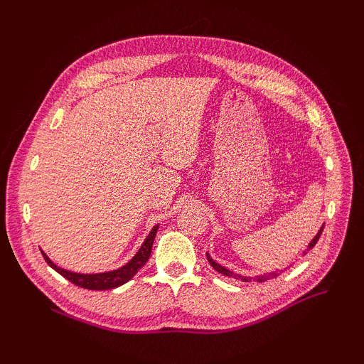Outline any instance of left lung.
<instances>
[{
	"mask_svg": "<svg viewBox=\"0 0 364 364\" xmlns=\"http://www.w3.org/2000/svg\"><path fill=\"white\" fill-rule=\"evenodd\" d=\"M322 230H323V225H322L321 230L318 231V235H316V236L311 239V242L306 245V249L304 250V255H306L308 252H310V250L313 249V247L316 245V242L319 241V237H321V235H322ZM206 258H208V261H210V264L213 266V269L218 270L219 274L225 275V277H231V278H239V280H241V282H258V283H262V282H266V280H270V278H277L278 275H280V270H274V272L261 274V275H257V277H244V275H241V274H235L233 270L223 267L222 264H219V262H215V261L210 257V253H206Z\"/></svg>",
	"mask_w": 364,
	"mask_h": 364,
	"instance_id": "left-lung-1",
	"label": "left lung"
}]
</instances>
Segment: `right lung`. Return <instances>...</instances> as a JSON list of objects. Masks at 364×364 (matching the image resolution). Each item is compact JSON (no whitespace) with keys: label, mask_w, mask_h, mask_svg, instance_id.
Returning <instances> with one entry per match:
<instances>
[{"label":"right lung","mask_w":364,"mask_h":364,"mask_svg":"<svg viewBox=\"0 0 364 364\" xmlns=\"http://www.w3.org/2000/svg\"><path fill=\"white\" fill-rule=\"evenodd\" d=\"M159 225H154L151 228V231L149 233V236L145 237V241L142 242V245L139 247V250L136 252V255L133 258H131L127 264H123L119 269H114V270H106V272H98V274H80V272H72V270H67L54 264V262L48 258V255H46L42 249V255L45 261L48 262V266L51 269L56 270L58 274L63 275L64 278H67L68 282H72L73 284L80 286V288L84 289H92V291H106V289H114V288H119V286L125 284L127 282H129L131 278H133L139 269L145 266V262L149 261L150 255H151V247H153V241H154V236H156V231H158Z\"/></svg>","instance_id":"add662e5"}]
</instances>
